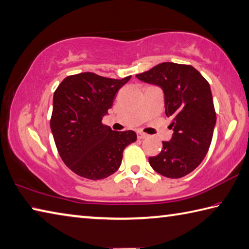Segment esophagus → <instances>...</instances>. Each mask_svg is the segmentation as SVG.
Returning a JSON list of instances; mask_svg holds the SVG:
<instances>
[{
	"instance_id": "esophagus-1",
	"label": "esophagus",
	"mask_w": 249,
	"mask_h": 249,
	"mask_svg": "<svg viewBox=\"0 0 249 249\" xmlns=\"http://www.w3.org/2000/svg\"><path fill=\"white\" fill-rule=\"evenodd\" d=\"M137 136H138L139 139H144V138L148 137V135L142 133V132H138V133H137Z\"/></svg>"
}]
</instances>
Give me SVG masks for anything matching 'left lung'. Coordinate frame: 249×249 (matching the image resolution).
<instances>
[{
    "instance_id": "left-lung-1",
    "label": "left lung",
    "mask_w": 249,
    "mask_h": 249,
    "mask_svg": "<svg viewBox=\"0 0 249 249\" xmlns=\"http://www.w3.org/2000/svg\"><path fill=\"white\" fill-rule=\"evenodd\" d=\"M136 77L163 90L165 115L173 129L170 142H162L161 152L149 157V163L165 178H183L205 159L213 136L216 114L210 85L195 67L171 62Z\"/></svg>"
}]
</instances>
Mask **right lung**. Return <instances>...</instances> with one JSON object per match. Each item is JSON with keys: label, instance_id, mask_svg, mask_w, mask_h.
Segmentation results:
<instances>
[{"label": "right lung", "instance_id": "obj_1", "mask_svg": "<svg viewBox=\"0 0 249 249\" xmlns=\"http://www.w3.org/2000/svg\"><path fill=\"white\" fill-rule=\"evenodd\" d=\"M130 79H113L94 73L71 75L53 96L50 126L58 155L81 178L97 180L119 170L126 146L135 142L134 130L114 132L102 124L115 94Z\"/></svg>", "mask_w": 249, "mask_h": 249}]
</instances>
